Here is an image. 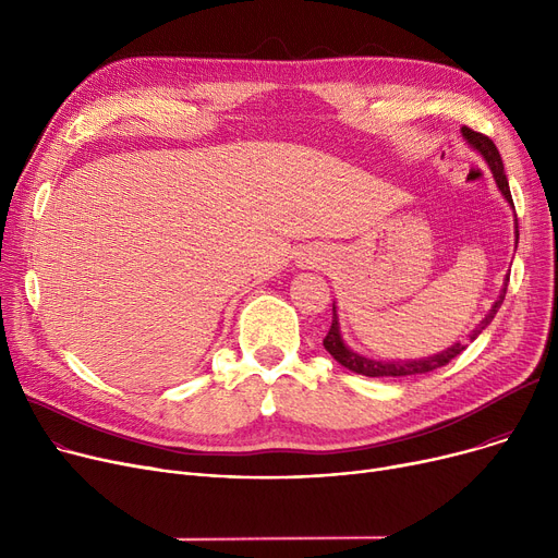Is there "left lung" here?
<instances>
[{
	"instance_id": "left-lung-1",
	"label": "left lung",
	"mask_w": 558,
	"mask_h": 558,
	"mask_svg": "<svg viewBox=\"0 0 558 558\" xmlns=\"http://www.w3.org/2000/svg\"><path fill=\"white\" fill-rule=\"evenodd\" d=\"M461 135H463V142L471 146L473 151H477L484 162L488 165L493 179H495V185L497 190L502 192L505 201L513 208V198H511V190H509V181H507V173H505V165H502V158H500V151H497V146L493 144V140H488L486 135L473 131L463 126L461 129ZM515 244H518V223H515ZM507 282H509V276L505 278V287L500 291V296H497V301L493 303V307L488 310V314L480 320V326L468 335L473 339H477L482 335V330H486V326L490 324V320L495 318L497 310H500V305L505 303V296H507ZM324 345L328 353L348 371H353L357 375H366V377H404V375H421V373H429V371H436L446 366L448 362H452L457 355L463 353V343H452L450 348L441 350V353L436 355H429V357H421V360H393V362H387V360H373V357H364L360 353H355L353 348H350L345 341H343V335H341V326H339V314H337V305L332 303V326L328 330V337L324 339Z\"/></svg>"
}]
</instances>
